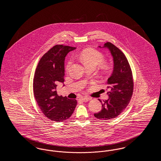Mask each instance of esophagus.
Returning <instances> with one entry per match:
<instances>
[{"instance_id": "34e87169", "label": "esophagus", "mask_w": 161, "mask_h": 161, "mask_svg": "<svg viewBox=\"0 0 161 161\" xmlns=\"http://www.w3.org/2000/svg\"><path fill=\"white\" fill-rule=\"evenodd\" d=\"M91 99V98H89V97H83V98H80V100H81V101L87 102V101H89Z\"/></svg>"}]
</instances>
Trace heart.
Masks as SVG:
<instances>
[{
  "label": "heart",
  "mask_w": 161,
  "mask_h": 161,
  "mask_svg": "<svg viewBox=\"0 0 161 161\" xmlns=\"http://www.w3.org/2000/svg\"><path fill=\"white\" fill-rule=\"evenodd\" d=\"M79 57L81 59V60L83 62L84 64L86 67L87 66H97L98 64H99L104 60V55L100 53V51H97L93 49H86L83 50L80 54ZM72 60H70L68 62L66 68L67 69L69 68L71 64ZM103 69L106 70L108 69V66L106 64H102Z\"/></svg>",
  "instance_id": "obj_1"
}]
</instances>
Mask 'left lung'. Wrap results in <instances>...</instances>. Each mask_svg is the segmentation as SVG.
Wrapping results in <instances>:
<instances>
[{"instance_id":"8db88e82","label":"left lung","mask_w":161,"mask_h":161,"mask_svg":"<svg viewBox=\"0 0 161 161\" xmlns=\"http://www.w3.org/2000/svg\"><path fill=\"white\" fill-rule=\"evenodd\" d=\"M99 47L109 50L113 57L114 69L107 79L108 99L103 103L99 100L102 109L94 116L100 119L109 120L117 117L129 104L133 94V80L128 60L119 49L110 42Z\"/></svg>"}]
</instances>
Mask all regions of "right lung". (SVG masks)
I'll return each instance as SVG.
<instances>
[{"instance_id": "add662e5", "label": "right lung", "mask_w": 161, "mask_h": 161, "mask_svg": "<svg viewBox=\"0 0 161 161\" xmlns=\"http://www.w3.org/2000/svg\"><path fill=\"white\" fill-rule=\"evenodd\" d=\"M75 49L61 45L54 46L41 58L35 72V99L43 114L57 123L68 119L77 106V100L58 96L56 91L57 84L64 81L65 57Z\"/></svg>"}]
</instances>
